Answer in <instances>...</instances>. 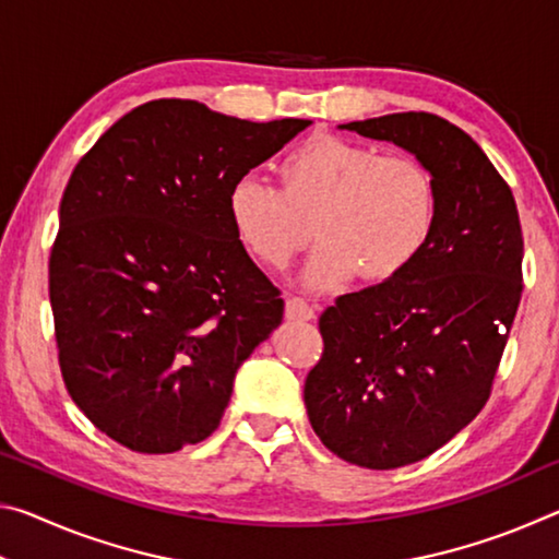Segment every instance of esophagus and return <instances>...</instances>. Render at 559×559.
I'll return each mask as SVG.
<instances>
[{"label":"esophagus","mask_w":559,"mask_h":559,"mask_svg":"<svg viewBox=\"0 0 559 559\" xmlns=\"http://www.w3.org/2000/svg\"><path fill=\"white\" fill-rule=\"evenodd\" d=\"M316 313H318V306H313V302H308L306 298L290 296L286 300V316L290 320H313Z\"/></svg>","instance_id":"obj_1"}]
</instances>
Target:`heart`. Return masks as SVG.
I'll return each mask as SVG.
<instances>
[{"label": "heart", "instance_id": "obj_1", "mask_svg": "<svg viewBox=\"0 0 559 559\" xmlns=\"http://www.w3.org/2000/svg\"><path fill=\"white\" fill-rule=\"evenodd\" d=\"M281 189L241 175L229 189V216L253 257L286 269L313 239L310 288H335L359 273L386 281L427 249L439 216L431 169L412 155L316 132L278 165Z\"/></svg>", "mask_w": 559, "mask_h": 559}]
</instances>
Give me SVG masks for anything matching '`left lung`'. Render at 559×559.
<instances>
[{"label":"left lung","mask_w":559,"mask_h":559,"mask_svg":"<svg viewBox=\"0 0 559 559\" xmlns=\"http://www.w3.org/2000/svg\"><path fill=\"white\" fill-rule=\"evenodd\" d=\"M340 128L404 147L439 187L412 266L320 316L323 357L302 390L335 456L386 471L431 456L488 402L523 296V231L506 179L453 122L392 112Z\"/></svg>","instance_id":"left-lung-1"}]
</instances>
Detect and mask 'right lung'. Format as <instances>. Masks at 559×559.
Here are the masks:
<instances>
[{
  "instance_id": "add662e5",
  "label": "right lung",
  "mask_w": 559,
  "mask_h": 559,
  "mask_svg": "<svg viewBox=\"0 0 559 559\" xmlns=\"http://www.w3.org/2000/svg\"><path fill=\"white\" fill-rule=\"evenodd\" d=\"M308 126L150 100L75 165L49 259L56 347L71 400L112 441L173 453L219 427L236 370L283 320L229 189Z\"/></svg>"
}]
</instances>
